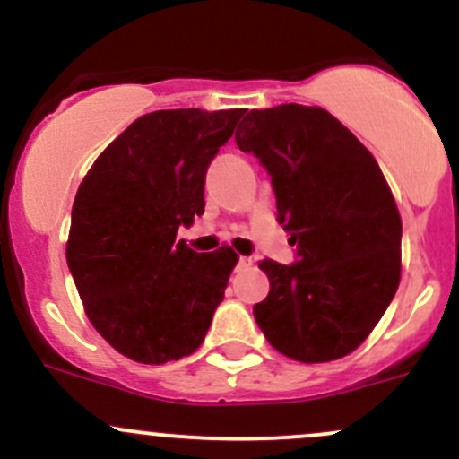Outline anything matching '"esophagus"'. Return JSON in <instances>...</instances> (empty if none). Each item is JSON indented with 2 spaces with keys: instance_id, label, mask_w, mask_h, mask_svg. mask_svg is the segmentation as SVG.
Returning <instances> with one entry per match:
<instances>
[{
  "instance_id": "obj_1",
  "label": "esophagus",
  "mask_w": 459,
  "mask_h": 459,
  "mask_svg": "<svg viewBox=\"0 0 459 459\" xmlns=\"http://www.w3.org/2000/svg\"><path fill=\"white\" fill-rule=\"evenodd\" d=\"M250 265H253L250 256H239V268H250Z\"/></svg>"
}]
</instances>
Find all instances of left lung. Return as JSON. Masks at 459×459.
<instances>
[{"mask_svg": "<svg viewBox=\"0 0 459 459\" xmlns=\"http://www.w3.org/2000/svg\"><path fill=\"white\" fill-rule=\"evenodd\" d=\"M268 169L291 265L264 259L270 294L253 307L276 351L303 364L349 355L385 314L401 281V215L359 139L318 107L250 110L235 133Z\"/></svg>", "mask_w": 459, "mask_h": 459, "instance_id": "left-lung-1", "label": "left lung"}]
</instances>
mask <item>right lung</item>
Listing matches in <instances>:
<instances>
[{
  "label": "right lung",
  "mask_w": 459,
  "mask_h": 459,
  "mask_svg": "<svg viewBox=\"0 0 459 459\" xmlns=\"http://www.w3.org/2000/svg\"><path fill=\"white\" fill-rule=\"evenodd\" d=\"M244 108L154 110L119 134L80 183L67 265L91 325L139 364L203 344L238 255L195 253L178 226L204 213L211 160Z\"/></svg>",
  "instance_id": "right-lung-1"
}]
</instances>
